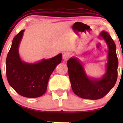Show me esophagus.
Listing matches in <instances>:
<instances>
[{
	"mask_svg": "<svg viewBox=\"0 0 123 123\" xmlns=\"http://www.w3.org/2000/svg\"><path fill=\"white\" fill-rule=\"evenodd\" d=\"M69 57H70V54L69 53H65L62 55L63 60L64 61H67L69 59Z\"/></svg>",
	"mask_w": 123,
	"mask_h": 123,
	"instance_id": "1",
	"label": "esophagus"
}]
</instances>
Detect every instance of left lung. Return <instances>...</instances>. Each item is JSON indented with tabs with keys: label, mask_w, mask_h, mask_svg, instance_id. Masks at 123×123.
I'll use <instances>...</instances> for the list:
<instances>
[{
	"label": "left lung",
	"mask_w": 123,
	"mask_h": 123,
	"mask_svg": "<svg viewBox=\"0 0 123 123\" xmlns=\"http://www.w3.org/2000/svg\"><path fill=\"white\" fill-rule=\"evenodd\" d=\"M98 38L104 40L108 49L104 75L101 77L89 76L83 63L75 56L70 58L66 63L73 92L83 99L95 100L103 98L114 87L117 78L118 62L115 42L108 32L104 31L99 33Z\"/></svg>",
	"instance_id": "obj_1"
}]
</instances>
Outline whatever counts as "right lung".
<instances>
[{
    "label": "right lung",
    "mask_w": 123,
    "mask_h": 123,
    "mask_svg": "<svg viewBox=\"0 0 123 123\" xmlns=\"http://www.w3.org/2000/svg\"><path fill=\"white\" fill-rule=\"evenodd\" d=\"M24 31L19 32L12 40L6 62V76L9 84L18 94L26 98H37L46 92L51 74L61 62L62 54L34 63L22 61L19 46Z\"/></svg>",
    "instance_id": "right-lung-1"
}]
</instances>
